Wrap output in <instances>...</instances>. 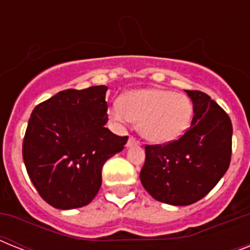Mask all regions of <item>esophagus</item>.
<instances>
[{
  "mask_svg": "<svg viewBox=\"0 0 250 250\" xmlns=\"http://www.w3.org/2000/svg\"><path fill=\"white\" fill-rule=\"evenodd\" d=\"M136 144H139V141H137L133 136H131L128 139V141H127V148H129V146H132V145H136Z\"/></svg>",
  "mask_w": 250,
  "mask_h": 250,
  "instance_id": "34e87169",
  "label": "esophagus"
}]
</instances>
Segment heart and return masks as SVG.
<instances>
[{"instance_id": "obj_1", "label": "heart", "mask_w": 250, "mask_h": 250, "mask_svg": "<svg viewBox=\"0 0 250 250\" xmlns=\"http://www.w3.org/2000/svg\"><path fill=\"white\" fill-rule=\"evenodd\" d=\"M110 115L115 122L139 123V132L154 144H166L184 135L192 121L193 106L186 94L161 88L131 90L114 105Z\"/></svg>"}]
</instances>
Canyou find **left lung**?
I'll return each mask as SVG.
<instances>
[{"mask_svg":"<svg viewBox=\"0 0 250 250\" xmlns=\"http://www.w3.org/2000/svg\"><path fill=\"white\" fill-rule=\"evenodd\" d=\"M193 104L190 128L167 145H146L140 180L153 198L186 206L205 197L231 161L232 125L217 102L200 90H186Z\"/></svg>","mask_w":250,"mask_h":250,"instance_id":"obj_1","label":"left lung"}]
</instances>
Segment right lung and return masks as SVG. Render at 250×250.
Here are the masks:
<instances>
[{"mask_svg":"<svg viewBox=\"0 0 250 250\" xmlns=\"http://www.w3.org/2000/svg\"><path fill=\"white\" fill-rule=\"evenodd\" d=\"M106 85L58 92L33 109L23 140L25 168L53 208L88 205L100 190L102 166L128 140L109 128Z\"/></svg>","mask_w":250,"mask_h":250,"instance_id":"right-lung-1","label":"right lung"}]
</instances>
